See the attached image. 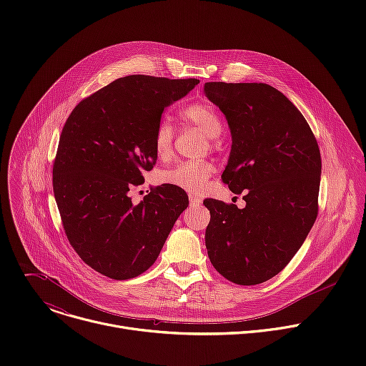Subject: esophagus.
Masks as SVG:
<instances>
[{
    "mask_svg": "<svg viewBox=\"0 0 366 366\" xmlns=\"http://www.w3.org/2000/svg\"><path fill=\"white\" fill-rule=\"evenodd\" d=\"M189 202H191V207H195V205H199L201 204V198L195 197L194 194H189Z\"/></svg>",
    "mask_w": 366,
    "mask_h": 366,
    "instance_id": "obj_1",
    "label": "esophagus"
}]
</instances>
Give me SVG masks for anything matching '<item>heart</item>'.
Listing matches in <instances>:
<instances>
[{"label": "heart", "mask_w": 366, "mask_h": 366, "mask_svg": "<svg viewBox=\"0 0 366 366\" xmlns=\"http://www.w3.org/2000/svg\"><path fill=\"white\" fill-rule=\"evenodd\" d=\"M181 117L187 124L195 126L207 137H217L223 132V122L217 110L207 102L189 104L181 112ZM174 126L169 120L162 119L153 130L152 144L154 153L161 159L168 158L174 144ZM213 174V165L208 162H179L159 174V181L169 187L188 192H199L208 178Z\"/></svg>", "instance_id": "b5f03b06"}]
</instances>
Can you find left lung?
<instances>
[{
	"label": "left lung",
	"instance_id": "obj_1",
	"mask_svg": "<svg viewBox=\"0 0 366 366\" xmlns=\"http://www.w3.org/2000/svg\"><path fill=\"white\" fill-rule=\"evenodd\" d=\"M204 94L232 133L222 179L246 201H204L207 253L226 280L256 285L288 265L316 222L320 149L298 109L268 84L205 82Z\"/></svg>",
	"mask_w": 366,
	"mask_h": 366
}]
</instances>
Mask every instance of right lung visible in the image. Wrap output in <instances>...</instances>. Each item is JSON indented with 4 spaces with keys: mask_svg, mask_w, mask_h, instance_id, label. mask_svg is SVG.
<instances>
[{
    "mask_svg": "<svg viewBox=\"0 0 366 366\" xmlns=\"http://www.w3.org/2000/svg\"><path fill=\"white\" fill-rule=\"evenodd\" d=\"M198 82L119 78L82 99L68 117L54 164V192L71 246L97 272L122 281L147 271L188 207L185 191L169 185L139 204L129 191L158 159L152 139L164 110Z\"/></svg>",
    "mask_w": 366,
    "mask_h": 366,
    "instance_id": "1",
    "label": "right lung"
}]
</instances>
